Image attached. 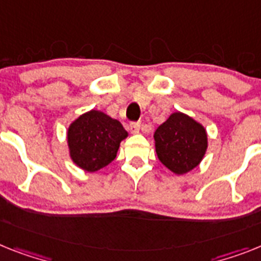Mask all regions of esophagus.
Returning <instances> with one entry per match:
<instances>
[{
    "instance_id": "1",
    "label": "esophagus",
    "mask_w": 261,
    "mask_h": 261,
    "mask_svg": "<svg viewBox=\"0 0 261 261\" xmlns=\"http://www.w3.org/2000/svg\"><path fill=\"white\" fill-rule=\"evenodd\" d=\"M139 130H141V123H139V122H135V123L130 124L131 134H138V133H139Z\"/></svg>"
}]
</instances>
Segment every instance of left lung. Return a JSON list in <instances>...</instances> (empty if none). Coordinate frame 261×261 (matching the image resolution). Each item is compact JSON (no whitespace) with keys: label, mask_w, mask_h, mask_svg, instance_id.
Masks as SVG:
<instances>
[{"label":"left lung","mask_w":261,"mask_h":261,"mask_svg":"<svg viewBox=\"0 0 261 261\" xmlns=\"http://www.w3.org/2000/svg\"><path fill=\"white\" fill-rule=\"evenodd\" d=\"M155 151L164 167L185 175L198 167L208 147L204 126L185 113H172L154 133Z\"/></svg>","instance_id":"left-lung-1"}]
</instances>
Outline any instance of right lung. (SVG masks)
<instances>
[{"mask_svg": "<svg viewBox=\"0 0 261 261\" xmlns=\"http://www.w3.org/2000/svg\"><path fill=\"white\" fill-rule=\"evenodd\" d=\"M128 137L119 120L99 110H90L67 127L70 159L86 172H97L115 159L120 142Z\"/></svg>", "mask_w": 261, "mask_h": 261, "instance_id": "obj_1", "label": "right lung"}]
</instances>
